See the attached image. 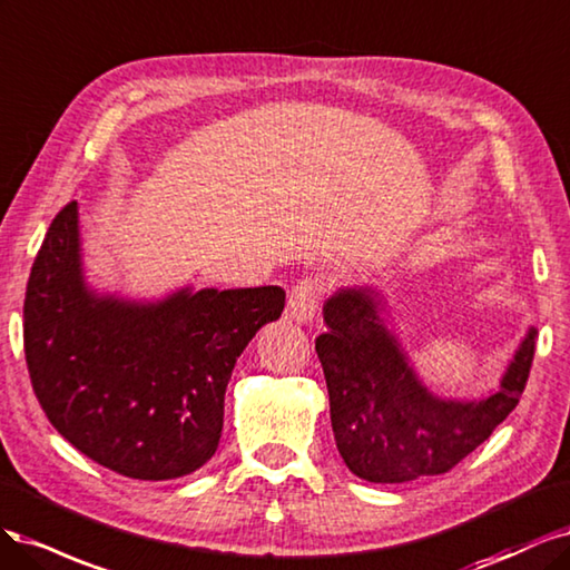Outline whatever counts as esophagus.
<instances>
[{
  "label": "esophagus",
  "instance_id": "obj_1",
  "mask_svg": "<svg viewBox=\"0 0 570 570\" xmlns=\"http://www.w3.org/2000/svg\"><path fill=\"white\" fill-rule=\"evenodd\" d=\"M320 286L312 279H303L288 291V315L298 324H307L317 312Z\"/></svg>",
  "mask_w": 570,
  "mask_h": 570
}]
</instances>
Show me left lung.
<instances>
[{"label":"left lung","mask_w":570,"mask_h":570,"mask_svg":"<svg viewBox=\"0 0 570 570\" xmlns=\"http://www.w3.org/2000/svg\"><path fill=\"white\" fill-rule=\"evenodd\" d=\"M317 336L332 429L345 466L370 483L448 473L519 405L535 355L530 326L500 385L479 400L440 397L419 379L372 286L338 288L324 303Z\"/></svg>","instance_id":"obj_1"}]
</instances>
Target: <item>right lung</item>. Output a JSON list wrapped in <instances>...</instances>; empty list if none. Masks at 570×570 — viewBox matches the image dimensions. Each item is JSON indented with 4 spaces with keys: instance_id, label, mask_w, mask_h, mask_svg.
<instances>
[{
    "instance_id": "right-lung-1",
    "label": "right lung",
    "mask_w": 570,
    "mask_h": 570,
    "mask_svg": "<svg viewBox=\"0 0 570 570\" xmlns=\"http://www.w3.org/2000/svg\"><path fill=\"white\" fill-rule=\"evenodd\" d=\"M284 301L279 286H185L160 301L97 293L70 200L26 291L32 391L51 426L97 464L137 481L179 479L215 454L236 357Z\"/></svg>"
}]
</instances>
